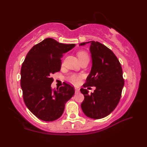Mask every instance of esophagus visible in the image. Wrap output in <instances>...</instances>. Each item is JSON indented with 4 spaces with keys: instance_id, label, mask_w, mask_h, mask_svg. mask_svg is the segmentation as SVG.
I'll return each mask as SVG.
<instances>
[{
    "instance_id": "esophagus-1",
    "label": "esophagus",
    "mask_w": 147,
    "mask_h": 147,
    "mask_svg": "<svg viewBox=\"0 0 147 147\" xmlns=\"http://www.w3.org/2000/svg\"><path fill=\"white\" fill-rule=\"evenodd\" d=\"M74 90H75V93H78L80 92V89L78 88H76V87L74 88Z\"/></svg>"
}]
</instances>
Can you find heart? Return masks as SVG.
<instances>
[{
  "label": "heart",
  "instance_id": "1",
  "mask_svg": "<svg viewBox=\"0 0 147 147\" xmlns=\"http://www.w3.org/2000/svg\"><path fill=\"white\" fill-rule=\"evenodd\" d=\"M78 57L80 61H81L85 57H88V55L87 54V52L86 51H80L78 52ZM69 80L70 82L71 83H73L74 84H78L80 82V77L77 75V74H71V75L69 76Z\"/></svg>",
  "mask_w": 147,
  "mask_h": 147
}]
</instances>
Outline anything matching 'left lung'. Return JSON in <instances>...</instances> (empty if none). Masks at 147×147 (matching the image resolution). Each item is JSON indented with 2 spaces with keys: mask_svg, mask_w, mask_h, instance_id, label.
Here are the masks:
<instances>
[{
  "mask_svg": "<svg viewBox=\"0 0 147 147\" xmlns=\"http://www.w3.org/2000/svg\"><path fill=\"white\" fill-rule=\"evenodd\" d=\"M88 43H91L92 67L83 86H95L96 89L90 95L86 89H80L85 97L81 107L87 117L98 119L107 116L117 107L124 80L121 65L113 52L98 42L80 45Z\"/></svg>",
  "mask_w": 147,
  "mask_h": 147,
  "instance_id": "left-lung-1",
  "label": "left lung"
}]
</instances>
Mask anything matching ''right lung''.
I'll return each mask as SVG.
<instances>
[{
    "label": "right lung",
    "instance_id": "1",
    "mask_svg": "<svg viewBox=\"0 0 147 147\" xmlns=\"http://www.w3.org/2000/svg\"><path fill=\"white\" fill-rule=\"evenodd\" d=\"M75 44H63L47 38L34 45L22 64L21 86L24 104L40 119L53 121L63 113L65 104L74 94L73 86L64 82L52 90V74L61 70L63 54Z\"/></svg>",
    "mask_w": 147,
    "mask_h": 147
}]
</instances>
